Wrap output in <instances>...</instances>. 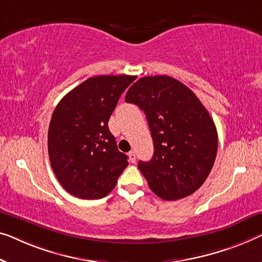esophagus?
<instances>
[{
	"label": "esophagus",
	"instance_id": "34e87169",
	"mask_svg": "<svg viewBox=\"0 0 262 262\" xmlns=\"http://www.w3.org/2000/svg\"><path fill=\"white\" fill-rule=\"evenodd\" d=\"M128 156H129V160H130V162L134 163V162L136 161V153H135L134 150L129 151V153H128Z\"/></svg>",
	"mask_w": 262,
	"mask_h": 262
}]
</instances>
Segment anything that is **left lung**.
I'll list each match as a JSON object with an SVG mask.
<instances>
[{
  "instance_id": "obj_1",
  "label": "left lung",
  "mask_w": 262,
  "mask_h": 262,
  "mask_svg": "<svg viewBox=\"0 0 262 262\" xmlns=\"http://www.w3.org/2000/svg\"><path fill=\"white\" fill-rule=\"evenodd\" d=\"M126 102L144 112L153 138V158L138 165L153 193L174 201L200 188L215 161L217 133L196 95L170 76H144Z\"/></svg>"
}]
</instances>
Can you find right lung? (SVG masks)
Segmentation results:
<instances>
[{
	"label": "right lung",
	"instance_id": "add662e5",
	"mask_svg": "<svg viewBox=\"0 0 262 262\" xmlns=\"http://www.w3.org/2000/svg\"><path fill=\"white\" fill-rule=\"evenodd\" d=\"M136 76L89 77L70 91L53 113L48 129L50 165L62 187L74 196L96 200L114 189L128 166L109 132L116 103Z\"/></svg>",
	"mask_w": 262,
	"mask_h": 262
}]
</instances>
